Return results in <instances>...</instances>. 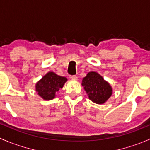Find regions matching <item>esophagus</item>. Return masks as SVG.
Instances as JSON below:
<instances>
[{
  "label": "esophagus",
  "instance_id": "esophagus-1",
  "mask_svg": "<svg viewBox=\"0 0 150 150\" xmlns=\"http://www.w3.org/2000/svg\"><path fill=\"white\" fill-rule=\"evenodd\" d=\"M69 78H70L71 80H73V81L78 80V77H77L76 75H70V76H69Z\"/></svg>",
  "mask_w": 150,
  "mask_h": 150
}]
</instances>
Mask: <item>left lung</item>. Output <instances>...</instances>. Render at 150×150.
<instances>
[{
    "label": "left lung",
    "instance_id": "obj_1",
    "mask_svg": "<svg viewBox=\"0 0 150 150\" xmlns=\"http://www.w3.org/2000/svg\"><path fill=\"white\" fill-rule=\"evenodd\" d=\"M82 85L89 99L96 104H104L111 96L112 92L110 85L95 72H88L83 79Z\"/></svg>",
    "mask_w": 150,
    "mask_h": 150
}]
</instances>
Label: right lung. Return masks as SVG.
<instances>
[{"mask_svg": "<svg viewBox=\"0 0 150 150\" xmlns=\"http://www.w3.org/2000/svg\"><path fill=\"white\" fill-rule=\"evenodd\" d=\"M67 80L64 77L49 72L36 83V91L45 100H51L55 97L57 92L63 87Z\"/></svg>", "mask_w": 150, "mask_h": 150, "instance_id": "obj_1", "label": "right lung"}]
</instances>
